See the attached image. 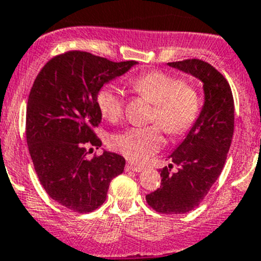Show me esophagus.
Listing matches in <instances>:
<instances>
[{
	"mask_svg": "<svg viewBox=\"0 0 261 261\" xmlns=\"http://www.w3.org/2000/svg\"><path fill=\"white\" fill-rule=\"evenodd\" d=\"M126 170H128V172H136V173H140L143 172L144 168L143 167H139V165H135L133 164V163H128V164H126Z\"/></svg>",
	"mask_w": 261,
	"mask_h": 261,
	"instance_id": "obj_1",
	"label": "esophagus"
}]
</instances>
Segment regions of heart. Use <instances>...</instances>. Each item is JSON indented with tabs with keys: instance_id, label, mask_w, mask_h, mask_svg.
I'll return each instance as SVG.
<instances>
[{
	"instance_id": "obj_1",
	"label": "heart",
	"mask_w": 261,
	"mask_h": 261,
	"mask_svg": "<svg viewBox=\"0 0 261 261\" xmlns=\"http://www.w3.org/2000/svg\"><path fill=\"white\" fill-rule=\"evenodd\" d=\"M128 86L136 94L152 103L147 120L156 122L168 135H184L201 115L202 101L198 91L177 75L151 70L131 78ZM96 103L107 120L116 121L122 117L123 99L112 84H103L97 91ZM159 127L150 125L126 128L112 136L111 144L131 162L143 163L159 151L163 145Z\"/></svg>"
}]
</instances>
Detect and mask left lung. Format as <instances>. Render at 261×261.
<instances>
[{
	"label": "left lung",
	"instance_id": "obj_1",
	"mask_svg": "<svg viewBox=\"0 0 261 261\" xmlns=\"http://www.w3.org/2000/svg\"><path fill=\"white\" fill-rule=\"evenodd\" d=\"M168 65L198 78L204 91L198 120L170 155L173 164L160 170V188L146 196L156 212L181 215L203 201L222 172L232 141L235 110L230 84L210 63L186 59ZM173 166L177 169L172 171Z\"/></svg>",
	"mask_w": 261,
	"mask_h": 261
}]
</instances>
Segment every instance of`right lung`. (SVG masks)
<instances>
[{"label":"right lung","instance_id":"add662e5","mask_svg":"<svg viewBox=\"0 0 261 261\" xmlns=\"http://www.w3.org/2000/svg\"><path fill=\"white\" fill-rule=\"evenodd\" d=\"M135 64L72 50L51 58L34 81L26 106L29 152L46 193L68 210L98 208L110 181L123 172L125 158L103 151L87 159V147L102 145L94 133L102 120L97 91Z\"/></svg>","mask_w":261,"mask_h":261}]
</instances>
